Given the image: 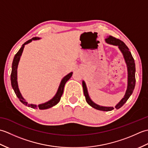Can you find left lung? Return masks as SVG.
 <instances>
[{
	"label": "left lung",
	"instance_id": "1",
	"mask_svg": "<svg viewBox=\"0 0 148 148\" xmlns=\"http://www.w3.org/2000/svg\"><path fill=\"white\" fill-rule=\"evenodd\" d=\"M106 40L107 42L111 44V45L118 46L119 49L121 50L123 55L128 68L127 90L123 98L121 101L115 106V108L116 109H118L124 105V103L127 101V100L129 99V97L133 93L135 86H136V74H135V73H136V65H135L134 59L132 55L131 54V52L129 51V49H128L127 45H125L123 42L121 41V40H119V39L116 38V37H114L111 36H108V38L106 39ZM83 88L84 95L85 96L86 102L90 106H92V108H95L97 110H99V111H112V109H114L113 107L100 106L92 102V100L90 98L88 93L86 84L84 81H83Z\"/></svg>",
	"mask_w": 148,
	"mask_h": 148
}]
</instances>
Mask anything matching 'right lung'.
Instances as JSON below:
<instances>
[{"label":"right lung","instance_id":"1","mask_svg":"<svg viewBox=\"0 0 148 148\" xmlns=\"http://www.w3.org/2000/svg\"><path fill=\"white\" fill-rule=\"evenodd\" d=\"M37 39H39L38 37H33L31 39L27 40V42H25L22 46L21 47V48L19 49V51L17 52L16 54L15 55L13 61H12V71H11V86L12 89L14 90V92L15 93L17 97L20 100V101L23 103L24 105H25L28 107H30L33 109H37L39 108V109H49L51 107L54 106L55 105L57 104V103L60 102V100L61 97L63 94V92H64V86L66 83V82L70 79L72 75V72H71L69 74H67V76H65L64 78H63L60 84V86L58 88V90L57 91V93L55 95V96L53 97V98L50 100L49 101L47 102L46 103H42V104H40L39 106H36V105H34V104H29L27 102L25 101L23 97L21 96V93L20 92V90L18 89V83H17V67H18V62L20 61V56L21 55V53L23 52V50L24 48V46L30 42L32 40H37Z\"/></svg>","mask_w":148,"mask_h":148}]
</instances>
